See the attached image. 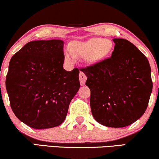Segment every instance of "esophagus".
Masks as SVG:
<instances>
[{
    "mask_svg": "<svg viewBox=\"0 0 159 159\" xmlns=\"http://www.w3.org/2000/svg\"><path fill=\"white\" fill-rule=\"evenodd\" d=\"M79 80H80V84H81V86H84L86 83V76L85 75L83 72H80L79 75Z\"/></svg>",
    "mask_w": 159,
    "mask_h": 159,
    "instance_id": "34e87169",
    "label": "esophagus"
}]
</instances>
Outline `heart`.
I'll return each instance as SVG.
<instances>
[{
    "label": "heart",
    "mask_w": 159,
    "mask_h": 159,
    "mask_svg": "<svg viewBox=\"0 0 159 159\" xmlns=\"http://www.w3.org/2000/svg\"><path fill=\"white\" fill-rule=\"evenodd\" d=\"M114 49L111 40L92 38L86 42H75L73 47L65 51V59L68 62H75V56H84L89 65H96L104 61L111 55Z\"/></svg>",
    "instance_id": "1"
}]
</instances>
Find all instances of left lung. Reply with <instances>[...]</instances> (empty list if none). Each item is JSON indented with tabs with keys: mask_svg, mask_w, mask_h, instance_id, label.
I'll return each instance as SVG.
<instances>
[{
	"mask_svg": "<svg viewBox=\"0 0 159 159\" xmlns=\"http://www.w3.org/2000/svg\"><path fill=\"white\" fill-rule=\"evenodd\" d=\"M111 56L82 72L90 89L94 120L107 127L123 128L145 112L152 89L146 56L127 39L114 38Z\"/></svg>",
	"mask_w": 159,
	"mask_h": 159,
	"instance_id": "8db88e82",
	"label": "left lung"
}]
</instances>
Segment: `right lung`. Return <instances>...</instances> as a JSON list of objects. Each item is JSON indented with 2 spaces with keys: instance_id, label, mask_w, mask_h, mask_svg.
<instances>
[{
  "instance_id": "right-lung-1",
  "label": "right lung",
  "mask_w": 159,
  "mask_h": 159,
  "mask_svg": "<svg viewBox=\"0 0 159 159\" xmlns=\"http://www.w3.org/2000/svg\"><path fill=\"white\" fill-rule=\"evenodd\" d=\"M64 41L35 40L9 61L6 88L15 116L30 127L46 129L65 121L80 88L79 70L67 71Z\"/></svg>"
}]
</instances>
